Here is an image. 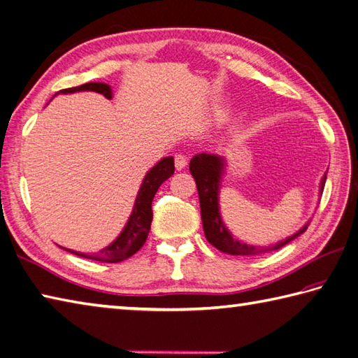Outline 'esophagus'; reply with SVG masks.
Instances as JSON below:
<instances>
[{"mask_svg":"<svg viewBox=\"0 0 358 358\" xmlns=\"http://www.w3.org/2000/svg\"><path fill=\"white\" fill-rule=\"evenodd\" d=\"M187 166V157L183 154H177L175 155V167H177V171L185 169Z\"/></svg>","mask_w":358,"mask_h":358,"instance_id":"1","label":"esophagus"}]
</instances>
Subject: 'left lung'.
I'll use <instances>...</instances> for the list:
<instances>
[{
  "mask_svg": "<svg viewBox=\"0 0 358 358\" xmlns=\"http://www.w3.org/2000/svg\"><path fill=\"white\" fill-rule=\"evenodd\" d=\"M189 171H191L192 177L196 183L200 196V209H201V222L206 240L212 246H215L222 252L229 255H255L269 252V250H277L283 248L287 243L295 240L299 235H301L308 229L309 222L296 231L291 237L281 240L275 245L268 248H260L254 245H248L246 241H241L234 237V234L227 229L223 217L220 214V187H222V180L226 171V162L223 157L217 154H196L192 157L191 163H189ZM326 183V172L320 181V194L323 192Z\"/></svg>",
  "mask_w": 358,
  "mask_h": 358,
  "instance_id": "1",
  "label": "left lung"
}]
</instances>
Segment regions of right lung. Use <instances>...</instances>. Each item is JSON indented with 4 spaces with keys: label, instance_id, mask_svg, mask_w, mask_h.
Here are the masks:
<instances>
[{
    "label": "right lung",
    "instance_id": "obj_1",
    "mask_svg": "<svg viewBox=\"0 0 358 358\" xmlns=\"http://www.w3.org/2000/svg\"><path fill=\"white\" fill-rule=\"evenodd\" d=\"M83 90H90V92H98L104 95L106 98H112V89L106 83H86V85L78 86V87H71L59 90L58 94H75V92H83ZM175 166H173V157H164L163 159L148 171L146 177L143 178V183L138 189V194H136V199L134 203V209L129 215V220L123 231L120 232L118 237L113 240L109 246L103 248L98 254H81L77 250H69V252L90 258V260L95 262H103V263H118L123 262L126 258L132 257L136 250L141 249V246L146 241L149 231H150V223H152V200L158 191V187L162 186L164 181L173 175ZM64 249V248H63Z\"/></svg>",
    "mask_w": 358,
    "mask_h": 358
}]
</instances>
